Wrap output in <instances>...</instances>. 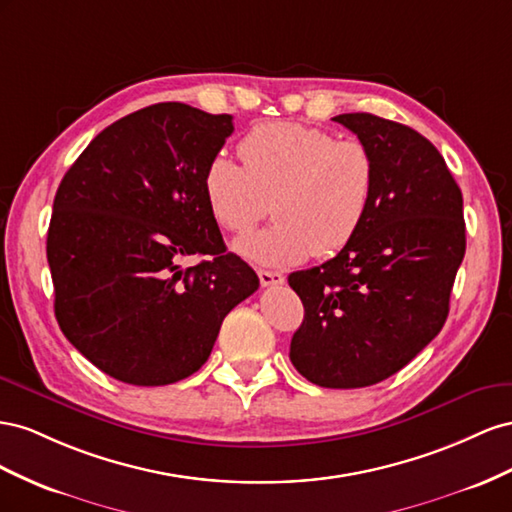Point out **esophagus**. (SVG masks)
<instances>
[{
	"label": "esophagus",
	"instance_id": "esophagus-1",
	"mask_svg": "<svg viewBox=\"0 0 512 512\" xmlns=\"http://www.w3.org/2000/svg\"><path fill=\"white\" fill-rule=\"evenodd\" d=\"M259 283L261 287H276L285 283V276L281 272H272V270H257Z\"/></svg>",
	"mask_w": 512,
	"mask_h": 512
}]
</instances>
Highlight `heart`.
<instances>
[{"mask_svg":"<svg viewBox=\"0 0 512 512\" xmlns=\"http://www.w3.org/2000/svg\"><path fill=\"white\" fill-rule=\"evenodd\" d=\"M238 152L244 165L225 154L210 160L203 193L216 223L233 233L248 231L268 210L276 216L233 244L248 261L285 268L309 255H334L369 214L377 171L360 139L270 122L255 126Z\"/></svg>","mask_w":512,"mask_h":512,"instance_id":"heart-1","label":"heart"}]
</instances>
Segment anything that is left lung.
<instances>
[{
  "label": "left lung",
  "mask_w": 512,
  "mask_h": 512,
  "mask_svg": "<svg viewBox=\"0 0 512 512\" xmlns=\"http://www.w3.org/2000/svg\"><path fill=\"white\" fill-rule=\"evenodd\" d=\"M334 120L369 145L375 191L337 257L289 274L304 304L289 358L317 386L364 388L401 371L442 330L465 255L463 197L414 128L371 113Z\"/></svg>",
  "instance_id": "8db88e82"
}]
</instances>
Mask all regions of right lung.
<instances>
[{"mask_svg":"<svg viewBox=\"0 0 512 512\" xmlns=\"http://www.w3.org/2000/svg\"><path fill=\"white\" fill-rule=\"evenodd\" d=\"M231 120L184 102L139 109L96 135L57 188L47 233L57 324L124 384L199 371L225 315L259 287L227 253L203 193ZM191 254L209 259L182 269Z\"/></svg>","mask_w":512,"mask_h":512,"instance_id":"add662e5","label":"right lung"}]
</instances>
